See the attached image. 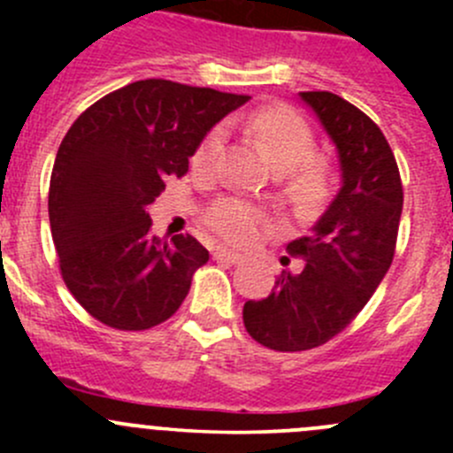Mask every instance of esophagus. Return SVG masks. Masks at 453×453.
I'll list each match as a JSON object with an SVG mask.
<instances>
[{
	"label": "esophagus",
	"instance_id": "34e87169",
	"mask_svg": "<svg viewBox=\"0 0 453 453\" xmlns=\"http://www.w3.org/2000/svg\"><path fill=\"white\" fill-rule=\"evenodd\" d=\"M212 258L214 260H221V263H239V260L243 258V256L232 252V250H227V248H217L212 252Z\"/></svg>",
	"mask_w": 453,
	"mask_h": 453
}]
</instances>
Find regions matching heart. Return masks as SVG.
Instances as JSON below:
<instances>
[{
	"mask_svg": "<svg viewBox=\"0 0 453 453\" xmlns=\"http://www.w3.org/2000/svg\"><path fill=\"white\" fill-rule=\"evenodd\" d=\"M267 153L273 171L282 175L287 193L300 203H315L322 199L328 186V166L319 157L313 129L298 111L289 107H269L254 113L245 122ZM226 146V129L214 127L205 134L195 150L193 164L203 173H212L221 162ZM205 223L226 241L243 245L254 241L263 227L265 217L254 205L241 199H219L205 214Z\"/></svg>",
	"mask_w": 453,
	"mask_h": 453,
	"instance_id": "1",
	"label": "heart"
}]
</instances>
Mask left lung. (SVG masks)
I'll return each instance as SVG.
<instances>
[{"mask_svg":"<svg viewBox=\"0 0 453 453\" xmlns=\"http://www.w3.org/2000/svg\"><path fill=\"white\" fill-rule=\"evenodd\" d=\"M300 98L335 142L342 188L309 236L287 245L303 267L285 269L267 298L243 307L250 335L280 353L326 344L357 318L390 269L403 210L399 166L381 129L331 91Z\"/></svg>","mask_w":453,"mask_h":453,"instance_id":"1","label":"left lung"}]
</instances>
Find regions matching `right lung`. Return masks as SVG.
<instances>
[{
  "mask_svg": "<svg viewBox=\"0 0 453 453\" xmlns=\"http://www.w3.org/2000/svg\"><path fill=\"white\" fill-rule=\"evenodd\" d=\"M248 100L146 79L100 98L70 127L50 177V227L67 289L98 322L144 331L181 307L210 254L190 234H150L146 208Z\"/></svg>",
  "mask_w": 453,
  "mask_h": 453,
  "instance_id": "obj_1",
  "label": "right lung"
}]
</instances>
